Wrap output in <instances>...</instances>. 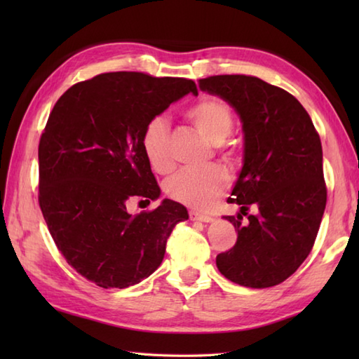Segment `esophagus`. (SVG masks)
<instances>
[{"mask_svg":"<svg viewBox=\"0 0 359 359\" xmlns=\"http://www.w3.org/2000/svg\"><path fill=\"white\" fill-rule=\"evenodd\" d=\"M189 219H191V220H196V222H205V224H210V222H212V217H211V216H207V215H199V212H196V211H191V212H189Z\"/></svg>","mask_w":359,"mask_h":359,"instance_id":"34e87169","label":"esophagus"}]
</instances>
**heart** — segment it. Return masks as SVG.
Wrapping results in <instances>:
<instances>
[{
	"instance_id": "1",
	"label": "heart",
	"mask_w": 359,
	"mask_h": 359,
	"mask_svg": "<svg viewBox=\"0 0 359 359\" xmlns=\"http://www.w3.org/2000/svg\"><path fill=\"white\" fill-rule=\"evenodd\" d=\"M191 123L215 144H222L234 129L233 112L225 102L216 97H205L187 112ZM142 151L156 172L172 170L170 151V123L165 116L151 117L140 137ZM228 187V177L222 168L208 166L203 170L180 171L166 182V194L172 201L193 210L205 211L216 203Z\"/></svg>"
}]
</instances>
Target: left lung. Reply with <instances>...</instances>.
Wrapping results in <instances>:
<instances>
[{"label": "left lung", "mask_w": 359, "mask_h": 359, "mask_svg": "<svg viewBox=\"0 0 359 359\" xmlns=\"http://www.w3.org/2000/svg\"><path fill=\"white\" fill-rule=\"evenodd\" d=\"M238 114L243 165L228 202L241 205L225 216L238 231L231 250L216 257L219 271L251 288L278 285L299 269L313 248L325 210L323 147L307 111L287 90L248 75L199 80ZM256 204L247 224L241 215Z\"/></svg>", "instance_id": "8db88e82"}]
</instances>
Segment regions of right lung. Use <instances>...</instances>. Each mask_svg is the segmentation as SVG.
<instances>
[{"label": "right lung", "instance_id": "right-lung-1", "mask_svg": "<svg viewBox=\"0 0 359 359\" xmlns=\"http://www.w3.org/2000/svg\"><path fill=\"white\" fill-rule=\"evenodd\" d=\"M189 93L197 95L193 80L108 72L74 85L53 106L38 147V201L67 264L98 287L126 288L148 278L174 225L188 219L184 205L170 199L137 216L126 203L160 197L142 131Z\"/></svg>", "mask_w": 359, "mask_h": 359}]
</instances>
